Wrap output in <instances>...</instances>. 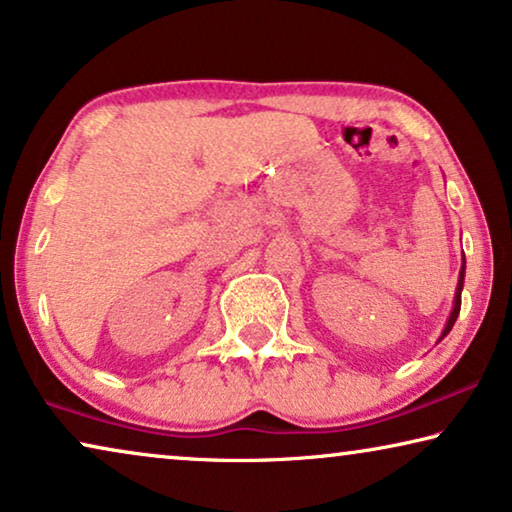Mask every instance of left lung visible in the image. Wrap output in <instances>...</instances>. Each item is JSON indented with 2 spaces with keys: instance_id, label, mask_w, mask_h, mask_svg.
<instances>
[{
  "instance_id": "obj_1",
  "label": "left lung",
  "mask_w": 512,
  "mask_h": 512,
  "mask_svg": "<svg viewBox=\"0 0 512 512\" xmlns=\"http://www.w3.org/2000/svg\"><path fill=\"white\" fill-rule=\"evenodd\" d=\"M462 287H464V259H462V269H460V280H457V292H455L453 312H451V317H448V322H446V329H444V333H441V338H439V340H444L446 335L451 333L453 324H455V319H457V315H460V305H462Z\"/></svg>"
}]
</instances>
